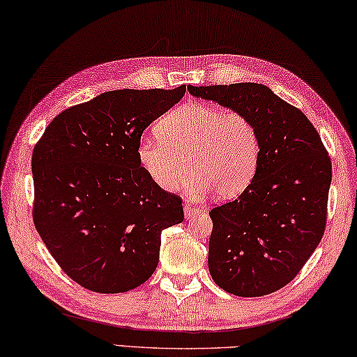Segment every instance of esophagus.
<instances>
[{
    "label": "esophagus",
    "mask_w": 357,
    "mask_h": 357,
    "mask_svg": "<svg viewBox=\"0 0 357 357\" xmlns=\"http://www.w3.org/2000/svg\"><path fill=\"white\" fill-rule=\"evenodd\" d=\"M183 213H185V215H186V217H191V215H194V214H197V213H199V208H195L194 205H191V203H185V206H183Z\"/></svg>",
    "instance_id": "obj_1"
}]
</instances>
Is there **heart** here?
I'll return each instance as SVG.
<instances>
[{"label": "heart", "instance_id": "heart-1", "mask_svg": "<svg viewBox=\"0 0 357 357\" xmlns=\"http://www.w3.org/2000/svg\"><path fill=\"white\" fill-rule=\"evenodd\" d=\"M155 132L158 138L138 140L137 158L162 191L180 189L189 169L188 191L195 197L213 191L217 199L231 200L256 177L261 144L248 115L192 101L160 119Z\"/></svg>", "mask_w": 357, "mask_h": 357}]
</instances>
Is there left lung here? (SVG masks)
Here are the masks:
<instances>
[{"label":"left lung","instance_id":"8db88e82","mask_svg":"<svg viewBox=\"0 0 357 357\" xmlns=\"http://www.w3.org/2000/svg\"><path fill=\"white\" fill-rule=\"evenodd\" d=\"M254 121L256 177L236 200L211 209L213 280L240 297L271 294L293 280L324 236L331 160L305 114L257 83L188 86Z\"/></svg>","mask_w":357,"mask_h":357}]
</instances>
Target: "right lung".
<instances>
[{
	"instance_id": "1",
	"label": "right lung",
	"mask_w": 357,
	"mask_h": 357,
	"mask_svg": "<svg viewBox=\"0 0 357 357\" xmlns=\"http://www.w3.org/2000/svg\"><path fill=\"white\" fill-rule=\"evenodd\" d=\"M185 92V84L105 92L56 115L35 144V228L83 288L140 287L158 265L162 231L183 222L181 199L152 183L137 143Z\"/></svg>"
}]
</instances>
